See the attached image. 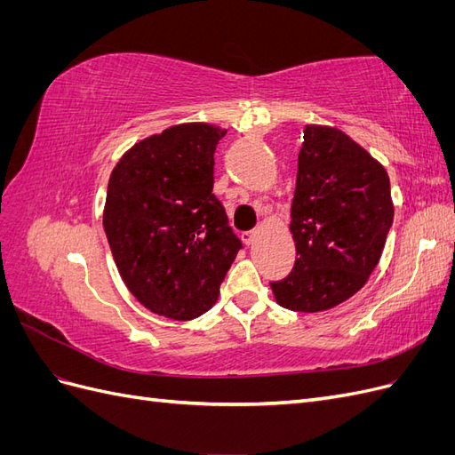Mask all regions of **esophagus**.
Returning <instances> with one entry per match:
<instances>
[{"label":"esophagus","instance_id":"34e87169","mask_svg":"<svg viewBox=\"0 0 455 455\" xmlns=\"http://www.w3.org/2000/svg\"><path fill=\"white\" fill-rule=\"evenodd\" d=\"M256 237H258V233H256V231H244L243 235H241V239L244 241V244H246V246H252V244L256 243Z\"/></svg>","mask_w":455,"mask_h":455}]
</instances>
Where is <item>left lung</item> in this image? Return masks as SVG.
I'll use <instances>...</instances> for the list:
<instances>
[{
	"mask_svg": "<svg viewBox=\"0 0 455 455\" xmlns=\"http://www.w3.org/2000/svg\"><path fill=\"white\" fill-rule=\"evenodd\" d=\"M296 264L271 283L277 304L301 313L339 306L366 284L393 226L387 171L346 132L307 125L291 209Z\"/></svg>",
	"mask_w": 455,
	"mask_h": 455,
	"instance_id": "left-lung-1",
	"label": "left lung"
}]
</instances>
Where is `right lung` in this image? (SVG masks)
Segmentation results:
<instances>
[{"instance_id":"1","label":"right lung","mask_w":455,"mask_h":455,"mask_svg":"<svg viewBox=\"0 0 455 455\" xmlns=\"http://www.w3.org/2000/svg\"><path fill=\"white\" fill-rule=\"evenodd\" d=\"M226 131L184 123L134 144L108 182L104 231L131 294L151 313L191 321L218 299L243 243L212 194Z\"/></svg>"}]
</instances>
